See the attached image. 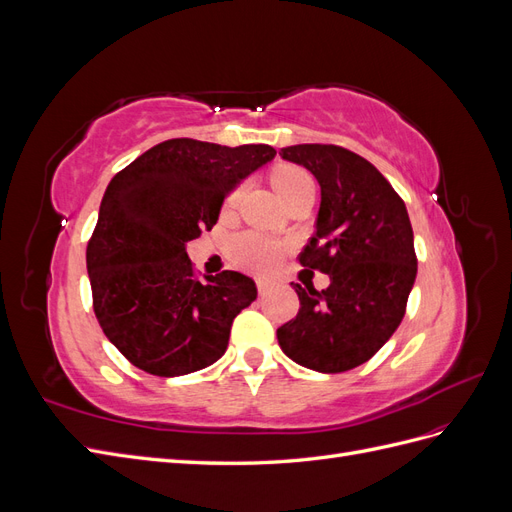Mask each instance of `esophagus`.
<instances>
[{"instance_id":"esophagus-1","label":"esophagus","mask_w":512,"mask_h":512,"mask_svg":"<svg viewBox=\"0 0 512 512\" xmlns=\"http://www.w3.org/2000/svg\"><path fill=\"white\" fill-rule=\"evenodd\" d=\"M275 286H277V280H271V277H260V280H256V288L260 294L271 292Z\"/></svg>"}]
</instances>
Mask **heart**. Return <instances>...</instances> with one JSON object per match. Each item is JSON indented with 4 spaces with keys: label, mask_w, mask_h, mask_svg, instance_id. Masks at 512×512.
Segmentation results:
<instances>
[{
    "label": "heart",
    "mask_w": 512,
    "mask_h": 512,
    "mask_svg": "<svg viewBox=\"0 0 512 512\" xmlns=\"http://www.w3.org/2000/svg\"><path fill=\"white\" fill-rule=\"evenodd\" d=\"M271 179L277 194L286 200V205H290L297 196L314 190L312 175L299 166L277 168ZM237 198H239V190L230 192L226 198V207L235 205ZM280 254H282V245L275 239L258 235V232H241V235H237L230 241L232 260H235L243 269H250V271H271L277 265V260H280Z\"/></svg>",
    "instance_id": "b5f03b06"
}]
</instances>
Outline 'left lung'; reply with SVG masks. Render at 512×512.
<instances>
[{"label":"left lung","instance_id":"obj_1","mask_svg":"<svg viewBox=\"0 0 512 512\" xmlns=\"http://www.w3.org/2000/svg\"><path fill=\"white\" fill-rule=\"evenodd\" d=\"M280 156L320 183L316 235L299 254L331 284H292L299 314L277 329L286 356L307 369L339 374L369 361L406 314L416 277L412 224L404 200L380 170L337 145H292Z\"/></svg>","mask_w":512,"mask_h":512}]
</instances>
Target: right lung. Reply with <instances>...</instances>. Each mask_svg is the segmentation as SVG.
Returning a JSON list of instances; mask_svg holds the SVG:
<instances>
[{"instance_id":"1","label":"right lung","mask_w":512,"mask_h":512,"mask_svg":"<svg viewBox=\"0 0 512 512\" xmlns=\"http://www.w3.org/2000/svg\"><path fill=\"white\" fill-rule=\"evenodd\" d=\"M275 153L170 138L108 183L87 273L100 327L134 367L175 378L226 352L232 320L256 299V284L237 271L198 280L185 243L211 230L224 196Z\"/></svg>"}]
</instances>
